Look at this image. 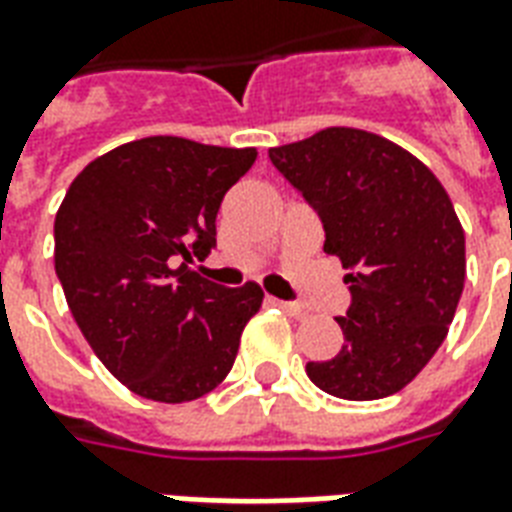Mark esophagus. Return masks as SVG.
Segmentation results:
<instances>
[{"label": "esophagus", "mask_w": 512, "mask_h": 512, "mask_svg": "<svg viewBox=\"0 0 512 512\" xmlns=\"http://www.w3.org/2000/svg\"><path fill=\"white\" fill-rule=\"evenodd\" d=\"M271 306H279L282 311H287L290 317H300L306 308L300 306V303H295V300H279V298H271Z\"/></svg>", "instance_id": "34e87169"}]
</instances>
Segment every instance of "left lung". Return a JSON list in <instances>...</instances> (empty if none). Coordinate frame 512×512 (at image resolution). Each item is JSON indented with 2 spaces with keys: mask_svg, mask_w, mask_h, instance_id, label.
Masks as SVG:
<instances>
[{
  "mask_svg": "<svg viewBox=\"0 0 512 512\" xmlns=\"http://www.w3.org/2000/svg\"><path fill=\"white\" fill-rule=\"evenodd\" d=\"M341 257L343 346L306 373L327 395L381 400L411 384L446 341L464 290V230L435 174L411 152L357 128H327L268 150Z\"/></svg>",
  "mask_w": 512,
  "mask_h": 512,
  "instance_id": "8db88e82",
  "label": "left lung"
}]
</instances>
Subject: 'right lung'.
Masks as SVG:
<instances>
[{
	"instance_id": "add662e5",
	"label": "right lung",
	"mask_w": 512,
	"mask_h": 512,
	"mask_svg": "<svg viewBox=\"0 0 512 512\" xmlns=\"http://www.w3.org/2000/svg\"><path fill=\"white\" fill-rule=\"evenodd\" d=\"M257 152L147 136L88 163L56 214V276L104 368L147 400L190 403L228 376L263 303L193 271Z\"/></svg>"
}]
</instances>
